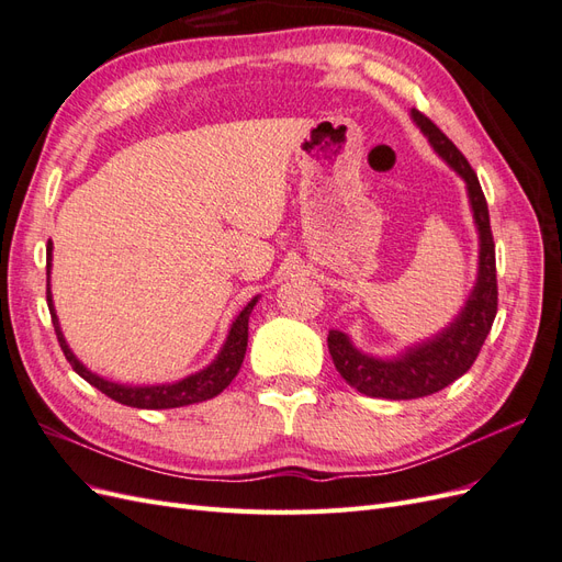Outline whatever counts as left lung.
<instances>
[{"instance_id":"left-lung-1","label":"left lung","mask_w":562,"mask_h":562,"mask_svg":"<svg viewBox=\"0 0 562 562\" xmlns=\"http://www.w3.org/2000/svg\"><path fill=\"white\" fill-rule=\"evenodd\" d=\"M419 131L427 135L436 155L443 159L452 171L467 182L469 203L473 211L475 227H479L481 252H479V279L464 304V310L427 342L405 349L398 359H375L351 345V339L339 333H328V349L339 375L349 386L372 398L411 401L431 396L446 389L479 359L481 347L497 316V265L495 241H492L487 201L481 190L479 176L467 161V157L454 147L448 135L440 131L429 116L419 110L411 112Z\"/></svg>"}]
</instances>
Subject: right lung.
<instances>
[{"label":"right lung","instance_id":"obj_1","mask_svg":"<svg viewBox=\"0 0 562 562\" xmlns=\"http://www.w3.org/2000/svg\"><path fill=\"white\" fill-rule=\"evenodd\" d=\"M50 250H54V246H50V241H48V246H46V300H48V312H50V321H54L60 349L65 353V359L70 361L77 375L87 380L98 391H103L105 396H110L112 401L122 403V405L143 407V411H166V407H182V405L209 401V398L217 396L223 389H227L229 382L236 378V372H239V368L244 363L246 347H248V316L255 307V302H258V297H252L241 310V314L234 318L223 349H220L215 361L209 368H203V370L194 372V375L184 378L180 382H173V384H157V386L116 384V382H110L105 378L95 375V372H91L87 366L79 363L77 356L65 342V337L60 333V323H58V316L54 310V300H50V288H48V283H50L48 281Z\"/></svg>","mask_w":562,"mask_h":562}]
</instances>
